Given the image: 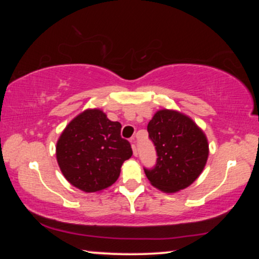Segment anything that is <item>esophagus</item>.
<instances>
[{"label":"esophagus","mask_w":259,"mask_h":259,"mask_svg":"<svg viewBox=\"0 0 259 259\" xmlns=\"http://www.w3.org/2000/svg\"><path fill=\"white\" fill-rule=\"evenodd\" d=\"M131 144H132L133 154H134V155H138V150H137V145H136V139H134V138H132V139H131Z\"/></svg>","instance_id":"34e87169"}]
</instances>
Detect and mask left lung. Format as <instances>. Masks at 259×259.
<instances>
[{"mask_svg": "<svg viewBox=\"0 0 259 259\" xmlns=\"http://www.w3.org/2000/svg\"><path fill=\"white\" fill-rule=\"evenodd\" d=\"M157 151V164L144 168L154 187L166 193L190 186L206 165V136L190 116L173 109H160L147 125Z\"/></svg>", "mask_w": 259, "mask_h": 259, "instance_id": "obj_1", "label": "left lung"}]
</instances>
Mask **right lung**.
Wrapping results in <instances>:
<instances>
[{"label": "right lung", "instance_id": "right-lung-1", "mask_svg": "<svg viewBox=\"0 0 259 259\" xmlns=\"http://www.w3.org/2000/svg\"><path fill=\"white\" fill-rule=\"evenodd\" d=\"M120 131L121 123L98 108L86 109L66 126L56 143V159L73 186L98 192L116 182L123 161L133 153Z\"/></svg>", "mask_w": 259, "mask_h": 259}]
</instances>
